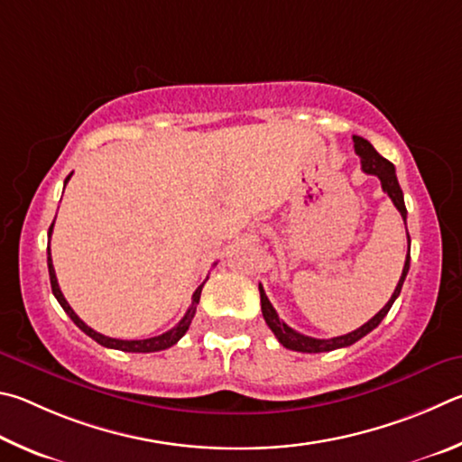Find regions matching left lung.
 <instances>
[{
    "label": "left lung",
    "instance_id": "obj_1",
    "mask_svg": "<svg viewBox=\"0 0 462 462\" xmlns=\"http://www.w3.org/2000/svg\"><path fill=\"white\" fill-rule=\"evenodd\" d=\"M353 142H355V152H357V156L361 158L363 172L375 174L379 180H382L383 192H387V197L392 199L395 208L400 210L402 218H403V221H406L408 210H406V205H403V192L400 189L398 176H395V168H393L392 162L385 160L383 156H379L377 150L365 140V137L353 135ZM406 233H408V229H406ZM408 270H410V236H408L406 263H403L400 282H398V286H395L392 298H390V300H387V304L375 314L374 319L367 320L365 325L359 327L357 330H353V333H349V335L333 337V338H312V337H306L302 333H298V330H294V328H290L286 322L278 317L276 309H273L272 302L268 300V296H265L263 286L260 284L263 319H265V322H268V327L272 328V333L276 335L278 341L284 345L286 349H292V351H298V353H327V351L341 349V346H349L353 343H357L359 338H363L367 333H371V330H374L379 325V322L385 319V314L390 312L392 304L395 302V298H398L400 292H402V286H403V280H406V276H408Z\"/></svg>",
    "mask_w": 462,
    "mask_h": 462
}]
</instances>
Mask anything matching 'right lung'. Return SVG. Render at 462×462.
I'll use <instances>...</instances> for the list:
<instances>
[{"label": "right lung", "instance_id": "right-lung-1", "mask_svg": "<svg viewBox=\"0 0 462 462\" xmlns=\"http://www.w3.org/2000/svg\"><path fill=\"white\" fill-rule=\"evenodd\" d=\"M70 176H72V172L67 176V180H64V184L69 182ZM52 226H54V221H52V225H51V229H48V239H51V236H52ZM48 273H51L52 294L56 296V300H59V304L62 306V310L69 314L70 320L75 322V325H77L80 330H83L85 335L91 337L93 341H97V343L103 345V346H107V349H117V351H125V353H153V351H164V349H168V346H172V345H176L178 341H180L186 330H189L192 319H194V312H197V304H199V300H200L202 286H205V282H202V284H200L197 290H194L190 309L186 310L182 320L178 322V325H176L174 328H170V330H166V333H162V335H158V337H152V338H140V341H121V338L105 337V335H101V333H97V330H93L91 327H87L85 322L77 317L75 310L70 309L69 302H67V298H64L62 292H60L59 282H56V273H54V265H52V257H51V241H48Z\"/></svg>", "mask_w": 462, "mask_h": 462}]
</instances>
